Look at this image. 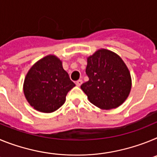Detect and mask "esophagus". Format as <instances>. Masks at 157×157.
<instances>
[{
  "mask_svg": "<svg viewBox=\"0 0 157 157\" xmlns=\"http://www.w3.org/2000/svg\"><path fill=\"white\" fill-rule=\"evenodd\" d=\"M82 84V79H78V81H76V85H77L78 86H80Z\"/></svg>",
  "mask_w": 157,
  "mask_h": 157,
  "instance_id": "34e87169",
  "label": "esophagus"
}]
</instances>
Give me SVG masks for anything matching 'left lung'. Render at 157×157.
<instances>
[{
  "label": "left lung",
  "instance_id": "left-lung-1",
  "mask_svg": "<svg viewBox=\"0 0 157 157\" xmlns=\"http://www.w3.org/2000/svg\"><path fill=\"white\" fill-rule=\"evenodd\" d=\"M89 80L81 89L93 105L101 109H116L126 101L131 90V77L120 56L101 48L87 58Z\"/></svg>",
  "mask_w": 157,
  "mask_h": 157
}]
</instances>
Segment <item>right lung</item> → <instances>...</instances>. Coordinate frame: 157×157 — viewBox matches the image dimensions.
I'll return each instance as SVG.
<instances>
[{
	"label": "right lung",
	"instance_id": "1",
	"mask_svg": "<svg viewBox=\"0 0 157 157\" xmlns=\"http://www.w3.org/2000/svg\"><path fill=\"white\" fill-rule=\"evenodd\" d=\"M75 86L54 55L43 57L27 72L23 93L28 103L38 112L50 113L59 109L67 93Z\"/></svg>",
	"mask_w": 157,
	"mask_h": 157
}]
</instances>
